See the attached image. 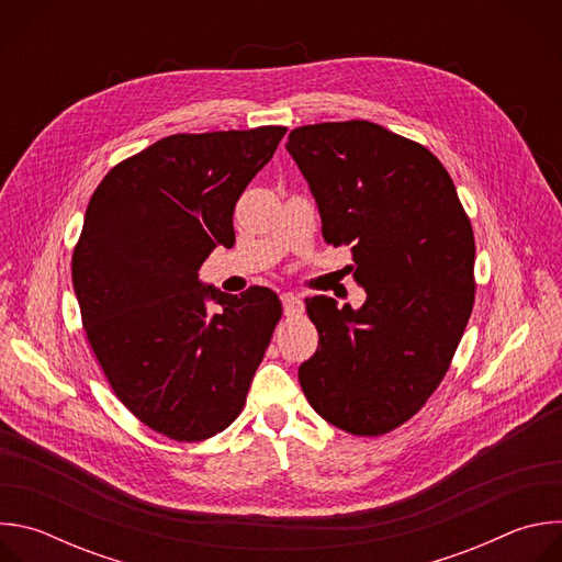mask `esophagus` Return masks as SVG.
Masks as SVG:
<instances>
[{
  "label": "esophagus",
  "mask_w": 562,
  "mask_h": 562,
  "mask_svg": "<svg viewBox=\"0 0 562 562\" xmlns=\"http://www.w3.org/2000/svg\"><path fill=\"white\" fill-rule=\"evenodd\" d=\"M280 300H282V308H284V315H289V317H293V315H300V313L304 311V304H302V300H300L297 295H293V293H284Z\"/></svg>",
  "instance_id": "34e87169"
}]
</instances>
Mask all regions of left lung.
I'll list each match as a JSON object with an SVG mask.
<instances>
[{"label": "left lung", "instance_id": "1", "mask_svg": "<svg viewBox=\"0 0 562 562\" xmlns=\"http://www.w3.org/2000/svg\"><path fill=\"white\" fill-rule=\"evenodd\" d=\"M329 245H349L360 308L306 297L317 351L300 364L308 405L353 436L407 423L442 382L473 308V231L440 159L367 122L289 133Z\"/></svg>", "mask_w": 562, "mask_h": 562}]
</instances>
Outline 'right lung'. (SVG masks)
<instances>
[{
	"label": "right lung",
	"instance_id": "right-lung-1",
	"mask_svg": "<svg viewBox=\"0 0 562 562\" xmlns=\"http://www.w3.org/2000/svg\"><path fill=\"white\" fill-rule=\"evenodd\" d=\"M284 133L169 135L113 167L89 202L70 265L87 338L122 405L171 440H206L239 416L282 315L271 289L228 295L198 271L233 247L235 202Z\"/></svg>",
	"mask_w": 562,
	"mask_h": 562
}]
</instances>
